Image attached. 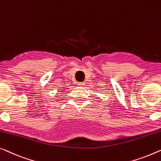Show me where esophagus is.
I'll use <instances>...</instances> for the list:
<instances>
[{"label":"esophagus","instance_id":"34e87169","mask_svg":"<svg viewBox=\"0 0 161 161\" xmlns=\"http://www.w3.org/2000/svg\"><path fill=\"white\" fill-rule=\"evenodd\" d=\"M84 84H85V83H83V82H79V83H78V85L80 86H84Z\"/></svg>","mask_w":161,"mask_h":161}]
</instances>
